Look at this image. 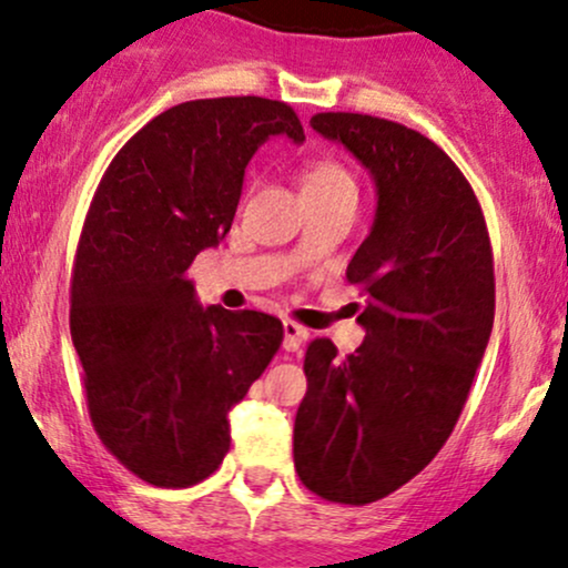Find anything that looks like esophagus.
Segmentation results:
<instances>
[{
	"label": "esophagus",
	"instance_id": "obj_1",
	"mask_svg": "<svg viewBox=\"0 0 568 568\" xmlns=\"http://www.w3.org/2000/svg\"><path fill=\"white\" fill-rule=\"evenodd\" d=\"M304 338H306V328H302V325L293 323V321H285L283 323V349L285 352H298V349H302Z\"/></svg>",
	"mask_w": 568,
	"mask_h": 568
}]
</instances>
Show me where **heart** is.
Instances as JSON below:
<instances>
[{
    "instance_id": "heart-1",
    "label": "heart",
    "mask_w": 568,
    "mask_h": 568,
    "mask_svg": "<svg viewBox=\"0 0 568 568\" xmlns=\"http://www.w3.org/2000/svg\"><path fill=\"white\" fill-rule=\"evenodd\" d=\"M336 189H355V179L342 162L334 158H312L304 162L302 192L304 197L336 192Z\"/></svg>"
}]
</instances>
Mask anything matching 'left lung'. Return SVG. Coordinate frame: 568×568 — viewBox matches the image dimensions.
<instances>
[{
	"mask_svg": "<svg viewBox=\"0 0 568 568\" xmlns=\"http://www.w3.org/2000/svg\"><path fill=\"white\" fill-rule=\"evenodd\" d=\"M310 125L368 168L379 200L347 266L366 338L347 357L331 338L306 347L293 462L317 497L368 505L425 470L465 408L494 325L491 240L470 181L427 135L352 112Z\"/></svg>",
	"mask_w": 568,
	"mask_h": 568,
	"instance_id": "8db88e82",
	"label": "left lung"
}]
</instances>
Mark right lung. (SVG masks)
Instances as JSON below:
<instances>
[{
	"instance_id": "right-lung-1",
	"label": "right lung",
	"mask_w": 568,
	"mask_h": 568,
	"mask_svg": "<svg viewBox=\"0 0 568 568\" xmlns=\"http://www.w3.org/2000/svg\"><path fill=\"white\" fill-rule=\"evenodd\" d=\"M304 141L288 103L200 98L146 122L103 173L71 272V342L98 438L160 488L230 452V410L283 344L256 310L200 306L186 270L230 232L245 165L270 135Z\"/></svg>"
}]
</instances>
